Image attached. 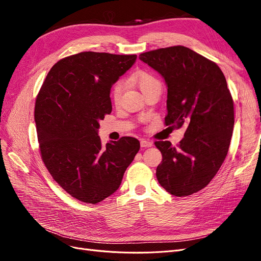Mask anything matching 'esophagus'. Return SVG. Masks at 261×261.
<instances>
[{
	"label": "esophagus",
	"instance_id": "obj_1",
	"mask_svg": "<svg viewBox=\"0 0 261 261\" xmlns=\"http://www.w3.org/2000/svg\"><path fill=\"white\" fill-rule=\"evenodd\" d=\"M140 146L143 147V148L151 147V146H152V141L147 140V139H141V140H140Z\"/></svg>",
	"mask_w": 261,
	"mask_h": 261
}]
</instances>
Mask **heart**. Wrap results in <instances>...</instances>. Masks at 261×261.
<instances>
[{"label":"heart","instance_id":"b5f03b06","mask_svg":"<svg viewBox=\"0 0 261 261\" xmlns=\"http://www.w3.org/2000/svg\"><path fill=\"white\" fill-rule=\"evenodd\" d=\"M133 80L136 82L139 89L143 91L144 94L148 92L150 89L154 88V87L160 86V83L158 82L156 78L147 72L136 73L133 76ZM124 89H125V83L123 81H118L113 85L112 90H111V99L114 105H118L121 102Z\"/></svg>","mask_w":261,"mask_h":261}]
</instances>
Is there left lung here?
I'll return each mask as SVG.
<instances>
[{
  "instance_id": "1",
  "label": "left lung",
  "mask_w": 261,
  "mask_h": 261,
  "mask_svg": "<svg viewBox=\"0 0 261 261\" xmlns=\"http://www.w3.org/2000/svg\"><path fill=\"white\" fill-rule=\"evenodd\" d=\"M139 59L156 70L168 87L167 126L186 128L177 147L155 141L162 153L155 175L173 196L201 191L215 177L230 147L234 102L222 70L183 45L141 53Z\"/></svg>"
}]
</instances>
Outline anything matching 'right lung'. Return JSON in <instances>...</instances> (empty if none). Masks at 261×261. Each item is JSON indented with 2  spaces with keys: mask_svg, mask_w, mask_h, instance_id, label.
Returning a JSON list of instances; mask_svg holds the SVG:
<instances>
[{
  "mask_svg": "<svg viewBox=\"0 0 261 261\" xmlns=\"http://www.w3.org/2000/svg\"><path fill=\"white\" fill-rule=\"evenodd\" d=\"M137 55L81 52L60 60L39 91L35 122L41 159L74 198L98 203L117 191L140 148L134 137L102 146L99 122L112 111L110 91Z\"/></svg>",
  "mask_w": 261,
  "mask_h": 261,
  "instance_id": "add662e5",
  "label": "right lung"
}]
</instances>
